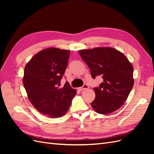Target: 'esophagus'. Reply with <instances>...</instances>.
Here are the masks:
<instances>
[{"instance_id": "esophagus-1", "label": "esophagus", "mask_w": 154, "mask_h": 154, "mask_svg": "<svg viewBox=\"0 0 154 154\" xmlns=\"http://www.w3.org/2000/svg\"><path fill=\"white\" fill-rule=\"evenodd\" d=\"M88 88V85L87 84H86V83H85L84 85H83L82 87L79 88V89H80V91H83V90H85V89H87V88Z\"/></svg>"}]
</instances>
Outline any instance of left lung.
I'll return each mask as SVG.
<instances>
[{
	"label": "left lung",
	"mask_w": 154,
	"mask_h": 154,
	"mask_svg": "<svg viewBox=\"0 0 154 154\" xmlns=\"http://www.w3.org/2000/svg\"><path fill=\"white\" fill-rule=\"evenodd\" d=\"M92 77L101 76L103 82L95 87L94 100L91 106L97 113L107 114L122 106L134 85L133 66L117 49L106 47L78 51Z\"/></svg>",
	"instance_id": "1"
}]
</instances>
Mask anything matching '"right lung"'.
I'll list each match as a JSON object with an SVG mask.
<instances>
[{"instance_id":"add662e5","label":"right lung","mask_w":154,"mask_h":154,"mask_svg":"<svg viewBox=\"0 0 154 154\" xmlns=\"http://www.w3.org/2000/svg\"><path fill=\"white\" fill-rule=\"evenodd\" d=\"M70 51L50 48L32 57L24 69L23 84L32 105L49 118H59L69 110L76 91L60 81L68 64Z\"/></svg>"}]
</instances>
